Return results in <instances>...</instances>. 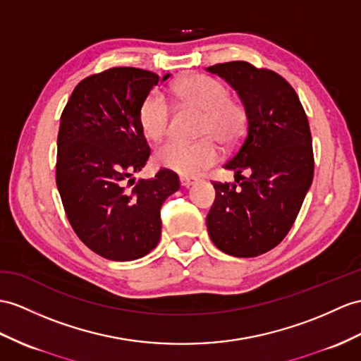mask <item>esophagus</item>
<instances>
[{"instance_id":"obj_1","label":"esophagus","mask_w":361,"mask_h":361,"mask_svg":"<svg viewBox=\"0 0 361 361\" xmlns=\"http://www.w3.org/2000/svg\"><path fill=\"white\" fill-rule=\"evenodd\" d=\"M196 179H190V178H180V185L183 188H190L191 185H195Z\"/></svg>"}]
</instances>
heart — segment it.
Listing matches in <instances>:
<instances>
[{
    "mask_svg": "<svg viewBox=\"0 0 361 361\" xmlns=\"http://www.w3.org/2000/svg\"><path fill=\"white\" fill-rule=\"evenodd\" d=\"M174 93L183 105L204 111L200 135L209 136L197 142L173 139L156 150V164L182 176H197L214 165L221 153L214 142L234 147L247 131V114L239 104L230 99L228 87L216 78L191 75L174 85ZM171 107L159 92H152L139 107V124L144 135L152 140L162 139L170 128Z\"/></svg>",
    "mask_w": 361,
    "mask_h": 361,
    "instance_id": "b5f03b06",
    "label": "heart"
}]
</instances>
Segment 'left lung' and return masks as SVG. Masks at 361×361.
<instances>
[{"label":"left lung","instance_id":"1","mask_svg":"<svg viewBox=\"0 0 361 361\" xmlns=\"http://www.w3.org/2000/svg\"><path fill=\"white\" fill-rule=\"evenodd\" d=\"M207 72L233 87L247 114V136L224 165L234 171L239 185L214 182L208 234L225 254L256 257L285 239L311 187L310 124L293 87L272 70L233 61L211 66Z\"/></svg>","mask_w":361,"mask_h":361}]
</instances>
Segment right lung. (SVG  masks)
Segmentation results:
<instances>
[{
  "label": "right lung",
  "instance_id": "obj_1",
  "mask_svg": "<svg viewBox=\"0 0 361 361\" xmlns=\"http://www.w3.org/2000/svg\"><path fill=\"white\" fill-rule=\"evenodd\" d=\"M170 76L161 79L135 67L109 68L82 79L61 114L58 191L79 239L104 259L130 262L154 250L161 239V207L180 187L178 174L165 169L126 187L150 156L139 124L140 104Z\"/></svg>",
  "mask_w": 361,
  "mask_h": 361
}]
</instances>
